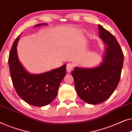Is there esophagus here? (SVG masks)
I'll return each instance as SVG.
<instances>
[{"mask_svg": "<svg viewBox=\"0 0 132 132\" xmlns=\"http://www.w3.org/2000/svg\"><path fill=\"white\" fill-rule=\"evenodd\" d=\"M73 64L72 63H68L67 64V67H66V70H67V72H70L71 70L73 69Z\"/></svg>", "mask_w": 132, "mask_h": 132, "instance_id": "1", "label": "esophagus"}]
</instances>
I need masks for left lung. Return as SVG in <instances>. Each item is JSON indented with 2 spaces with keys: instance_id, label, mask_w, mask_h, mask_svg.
I'll return each mask as SVG.
<instances>
[{
  "instance_id": "obj_1",
  "label": "left lung",
  "mask_w": 132,
  "mask_h": 132,
  "mask_svg": "<svg viewBox=\"0 0 132 132\" xmlns=\"http://www.w3.org/2000/svg\"><path fill=\"white\" fill-rule=\"evenodd\" d=\"M99 27V37L105 45L103 62L92 68L76 67L71 73L78 95L85 102L92 105L102 103L117 87L121 77L124 55L114 35Z\"/></svg>"
}]
</instances>
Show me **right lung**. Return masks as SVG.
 Instances as JSON below:
<instances>
[{
  "instance_id": "obj_1",
  "label": "right lung",
  "mask_w": 132,
  "mask_h": 132,
  "mask_svg": "<svg viewBox=\"0 0 132 132\" xmlns=\"http://www.w3.org/2000/svg\"><path fill=\"white\" fill-rule=\"evenodd\" d=\"M44 25L47 24H39L35 27ZM21 34L15 40L9 55L11 79L18 95L26 102L35 106H44L51 103L56 97L60 83L66 74V65L45 73H29L20 62L16 52Z\"/></svg>"
}]
</instances>
